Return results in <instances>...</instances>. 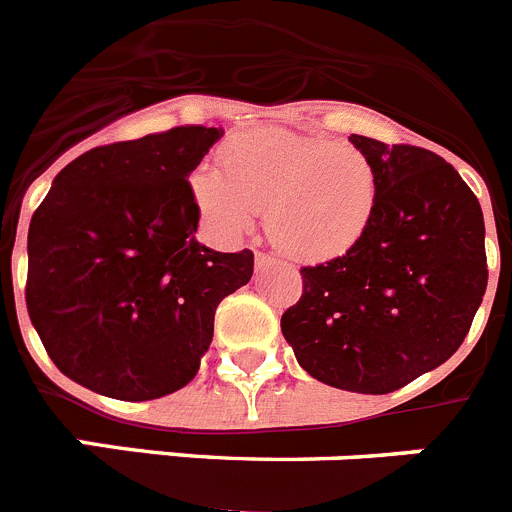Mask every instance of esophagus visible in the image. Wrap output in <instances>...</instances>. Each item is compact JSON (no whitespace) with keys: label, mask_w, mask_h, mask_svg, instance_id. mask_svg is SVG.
<instances>
[{"label":"esophagus","mask_w":512,"mask_h":512,"mask_svg":"<svg viewBox=\"0 0 512 512\" xmlns=\"http://www.w3.org/2000/svg\"><path fill=\"white\" fill-rule=\"evenodd\" d=\"M270 265H275V257L265 255V252H257V255H255V267H257V270H265V267H270Z\"/></svg>","instance_id":"34e87169"}]
</instances>
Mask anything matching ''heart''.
<instances>
[{"mask_svg": "<svg viewBox=\"0 0 512 512\" xmlns=\"http://www.w3.org/2000/svg\"><path fill=\"white\" fill-rule=\"evenodd\" d=\"M191 188L216 234L242 237L267 209L270 239L301 260L352 250L377 211L375 165L359 147L285 127L229 137L224 168L199 165Z\"/></svg>", "mask_w": 512, "mask_h": 512, "instance_id": "obj_1", "label": "heart"}]
</instances>
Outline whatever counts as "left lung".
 <instances>
[{
    "instance_id": "8db88e82",
    "label": "left lung",
    "mask_w": 512,
    "mask_h": 512,
    "mask_svg": "<svg viewBox=\"0 0 512 512\" xmlns=\"http://www.w3.org/2000/svg\"><path fill=\"white\" fill-rule=\"evenodd\" d=\"M377 173V211L342 257L303 267L280 319L298 365L331 388L385 395L444 365L487 288L485 219L431 150L352 135Z\"/></svg>"
}]
</instances>
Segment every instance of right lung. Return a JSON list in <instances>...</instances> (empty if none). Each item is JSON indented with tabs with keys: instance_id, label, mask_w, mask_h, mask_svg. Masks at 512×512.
<instances>
[{
	"instance_id": "right-lung-1",
	"label": "right lung",
	"mask_w": 512,
	"mask_h": 512,
	"mask_svg": "<svg viewBox=\"0 0 512 512\" xmlns=\"http://www.w3.org/2000/svg\"><path fill=\"white\" fill-rule=\"evenodd\" d=\"M219 137L186 124L86 150L32 214L27 313L78 385L132 403L176 393L199 372L216 306L250 283V250L196 239L188 176Z\"/></svg>"
}]
</instances>
